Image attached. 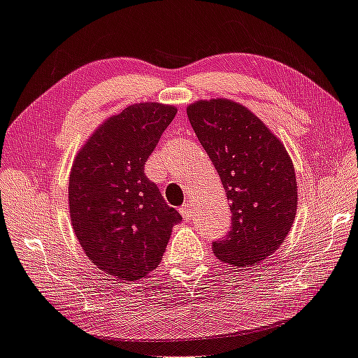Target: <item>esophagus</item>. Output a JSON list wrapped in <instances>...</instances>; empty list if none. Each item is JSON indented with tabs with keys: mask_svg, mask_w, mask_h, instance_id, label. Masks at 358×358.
<instances>
[{
	"mask_svg": "<svg viewBox=\"0 0 358 358\" xmlns=\"http://www.w3.org/2000/svg\"><path fill=\"white\" fill-rule=\"evenodd\" d=\"M179 211H180V215H182V217H184V220H189V217H192V207H189V203L182 206L179 208Z\"/></svg>",
	"mask_w": 358,
	"mask_h": 358,
	"instance_id": "obj_1",
	"label": "esophagus"
}]
</instances>
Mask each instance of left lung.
<instances>
[{
    "mask_svg": "<svg viewBox=\"0 0 358 358\" xmlns=\"http://www.w3.org/2000/svg\"><path fill=\"white\" fill-rule=\"evenodd\" d=\"M187 115L230 202L229 238L211 249L233 266H257L284 243L296 215L289 152L249 108L233 100H198L187 106Z\"/></svg>",
    "mask_w": 358,
    "mask_h": 358,
    "instance_id": "1",
    "label": "left lung"
}]
</instances>
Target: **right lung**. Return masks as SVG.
I'll return each mask as SVG.
<instances>
[{"label":"right lung","mask_w":358,"mask_h":358,"mask_svg":"<svg viewBox=\"0 0 358 358\" xmlns=\"http://www.w3.org/2000/svg\"><path fill=\"white\" fill-rule=\"evenodd\" d=\"M178 108L129 105L94 131L69 174L72 229L86 257L117 280L138 281L159 266L180 215L143 166Z\"/></svg>","instance_id":"1"}]
</instances>
